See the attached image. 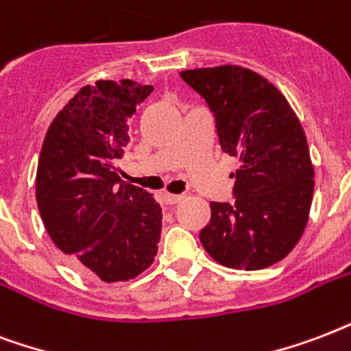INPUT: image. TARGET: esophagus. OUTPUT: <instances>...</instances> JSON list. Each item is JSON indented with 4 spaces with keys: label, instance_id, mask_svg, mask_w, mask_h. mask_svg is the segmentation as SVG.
<instances>
[{
    "label": "esophagus",
    "instance_id": "1",
    "mask_svg": "<svg viewBox=\"0 0 351 351\" xmlns=\"http://www.w3.org/2000/svg\"><path fill=\"white\" fill-rule=\"evenodd\" d=\"M184 199V195L181 194H162V201L167 205H176V203H181Z\"/></svg>",
    "mask_w": 351,
    "mask_h": 351
}]
</instances>
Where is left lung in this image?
<instances>
[{"mask_svg":"<svg viewBox=\"0 0 351 351\" xmlns=\"http://www.w3.org/2000/svg\"><path fill=\"white\" fill-rule=\"evenodd\" d=\"M213 111L219 146L240 157L232 203H210L205 251L230 269L286 258L308 223L315 173L308 141L286 97L251 69L219 65L179 73Z\"/></svg>","mask_w":351,"mask_h":351,"instance_id":"obj_1","label":"left lung"}]
</instances>
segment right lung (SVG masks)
Segmentation results:
<instances>
[{"instance_id":"right-lung-1","label":"right lung","mask_w":351,"mask_h":351,"mask_svg":"<svg viewBox=\"0 0 351 351\" xmlns=\"http://www.w3.org/2000/svg\"><path fill=\"white\" fill-rule=\"evenodd\" d=\"M152 86L99 80L54 117L38 161L36 201L51 240L78 271L104 282L135 278L157 254L162 213L117 168L128 121Z\"/></svg>"}]
</instances>
